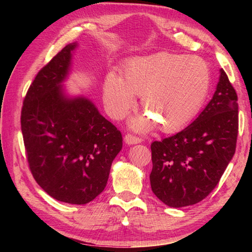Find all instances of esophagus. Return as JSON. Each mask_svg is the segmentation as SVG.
Segmentation results:
<instances>
[{
    "label": "esophagus",
    "mask_w": 252,
    "mask_h": 252,
    "mask_svg": "<svg viewBox=\"0 0 252 252\" xmlns=\"http://www.w3.org/2000/svg\"><path fill=\"white\" fill-rule=\"evenodd\" d=\"M125 141L127 144H136V143L142 142V138H140V136H136V135H133V134L127 133L125 136Z\"/></svg>",
    "instance_id": "obj_1"
}]
</instances>
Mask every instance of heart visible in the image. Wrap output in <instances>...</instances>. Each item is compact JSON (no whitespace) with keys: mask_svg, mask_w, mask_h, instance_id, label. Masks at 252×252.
Wrapping results in <instances>:
<instances>
[{"mask_svg":"<svg viewBox=\"0 0 252 252\" xmlns=\"http://www.w3.org/2000/svg\"><path fill=\"white\" fill-rule=\"evenodd\" d=\"M210 88V71L201 58L161 52L130 60L123 78L108 74L103 87L106 109L122 118L133 108L135 96L150 117L139 119L136 129L160 123L164 132L185 126L201 108Z\"/></svg>","mask_w":252,"mask_h":252,"instance_id":"heart-1","label":"heart"}]
</instances>
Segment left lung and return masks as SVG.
<instances>
[{
  "instance_id": "8db88e82",
  "label": "left lung",
  "mask_w": 252,
  "mask_h": 252,
  "mask_svg": "<svg viewBox=\"0 0 252 252\" xmlns=\"http://www.w3.org/2000/svg\"><path fill=\"white\" fill-rule=\"evenodd\" d=\"M238 96L220 70L216 92L186 129L151 144V189L172 208L192 206L208 197L236 151Z\"/></svg>"
}]
</instances>
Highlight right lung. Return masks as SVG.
<instances>
[{"mask_svg": "<svg viewBox=\"0 0 252 252\" xmlns=\"http://www.w3.org/2000/svg\"><path fill=\"white\" fill-rule=\"evenodd\" d=\"M67 44L36 74L24 97L21 129L33 178L59 201L85 204L104 190L122 134L87 97H66Z\"/></svg>", "mask_w": 252, "mask_h": 252, "instance_id": "right-lung-1", "label": "right lung"}]
</instances>
